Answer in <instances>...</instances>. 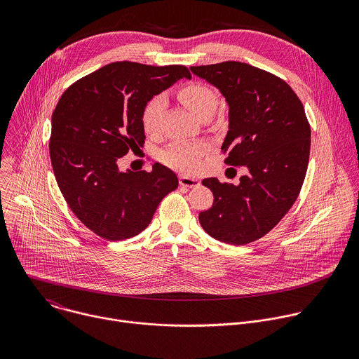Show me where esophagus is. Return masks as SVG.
Listing matches in <instances>:
<instances>
[{"mask_svg":"<svg viewBox=\"0 0 359 359\" xmlns=\"http://www.w3.org/2000/svg\"><path fill=\"white\" fill-rule=\"evenodd\" d=\"M179 183L184 187H197L200 184V180L196 177H189V176H180Z\"/></svg>","mask_w":359,"mask_h":359,"instance_id":"1","label":"esophagus"}]
</instances>
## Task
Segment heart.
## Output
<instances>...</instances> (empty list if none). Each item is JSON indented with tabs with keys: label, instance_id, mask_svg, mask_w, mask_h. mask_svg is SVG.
I'll return each instance as SVG.
<instances>
[{
	"label": "heart",
	"instance_id": "b5f03b06",
	"mask_svg": "<svg viewBox=\"0 0 359 359\" xmlns=\"http://www.w3.org/2000/svg\"><path fill=\"white\" fill-rule=\"evenodd\" d=\"M183 104L200 119L213 115L217 105V93L201 83H190L179 90ZM168 107V99L163 95L153 96L142 111V126L147 135H156L161 130L163 115ZM208 151V144L179 142L163 151V161L182 172H194L200 165V158Z\"/></svg>",
	"mask_w": 359,
	"mask_h": 359
}]
</instances>
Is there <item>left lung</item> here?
Masks as SVG:
<instances>
[{"instance_id": "8db88e82", "label": "left lung", "mask_w": 359, "mask_h": 359, "mask_svg": "<svg viewBox=\"0 0 359 359\" xmlns=\"http://www.w3.org/2000/svg\"><path fill=\"white\" fill-rule=\"evenodd\" d=\"M190 69L226 99L229 130L222 150L229 151L227 165L248 170L237 186L203 180L215 201L198 222L213 238L243 245L267 234L297 200L311 129L298 96L270 72L236 61Z\"/></svg>"}]
</instances>
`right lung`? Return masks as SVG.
<instances>
[{
	"label": "right lung",
	"instance_id": "1",
	"mask_svg": "<svg viewBox=\"0 0 359 359\" xmlns=\"http://www.w3.org/2000/svg\"><path fill=\"white\" fill-rule=\"evenodd\" d=\"M182 78H191L183 65L114 62L61 96L50 122V163L68 206L97 236L111 241L137 236L177 189L176 173L161 163L150 173L122 172L118 161L143 147L144 105Z\"/></svg>",
	"mask_w": 359,
	"mask_h": 359
}]
</instances>
